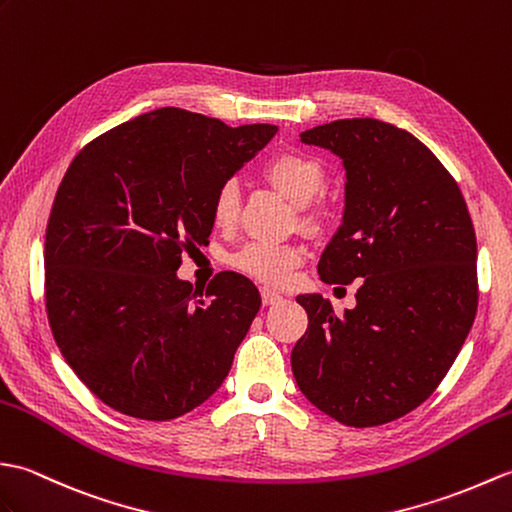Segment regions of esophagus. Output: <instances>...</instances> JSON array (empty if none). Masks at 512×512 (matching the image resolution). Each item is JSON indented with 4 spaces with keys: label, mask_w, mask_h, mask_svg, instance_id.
I'll list each match as a JSON object with an SVG mask.
<instances>
[{
    "label": "esophagus",
    "mask_w": 512,
    "mask_h": 512,
    "mask_svg": "<svg viewBox=\"0 0 512 512\" xmlns=\"http://www.w3.org/2000/svg\"><path fill=\"white\" fill-rule=\"evenodd\" d=\"M260 295H263V304H265V306L278 304V302L282 300V295H280L278 291H274V289H269V287H263V289H260Z\"/></svg>",
    "instance_id": "1"
}]
</instances>
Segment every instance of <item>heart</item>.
Listing matches in <instances>:
<instances>
[{"instance_id": "1", "label": "heart", "mask_w": 512, "mask_h": 512, "mask_svg": "<svg viewBox=\"0 0 512 512\" xmlns=\"http://www.w3.org/2000/svg\"><path fill=\"white\" fill-rule=\"evenodd\" d=\"M265 177L274 184L295 206H309L324 188L326 170L317 157L300 151H287L271 157L265 166ZM238 214V186L236 181H225L212 201V217L219 227H230ZM313 214H306V221H313ZM302 247L291 243L254 241L232 256V265L256 280L269 285L287 282L291 271L300 265Z\"/></svg>"}]
</instances>
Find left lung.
<instances>
[{"mask_svg": "<svg viewBox=\"0 0 512 512\" xmlns=\"http://www.w3.org/2000/svg\"><path fill=\"white\" fill-rule=\"evenodd\" d=\"M346 170L344 214L320 278L350 285L339 317L320 293L298 300L309 328L291 352L300 392L348 427H377L429 399L478 309V245L467 203L438 157L412 133L346 118L300 133Z\"/></svg>", "mask_w": 512, "mask_h": 512, "instance_id": "1", "label": "left lung"}]
</instances>
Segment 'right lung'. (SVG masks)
<instances>
[{"mask_svg": "<svg viewBox=\"0 0 512 512\" xmlns=\"http://www.w3.org/2000/svg\"><path fill=\"white\" fill-rule=\"evenodd\" d=\"M276 131L162 107L89 142L67 168L45 232L48 320L111 410L173 420L223 385L260 293L223 271L201 298L177 269L208 243L217 190Z\"/></svg>", "mask_w": 512, "mask_h": 512, "instance_id": "add662e5", "label": "right lung"}]
</instances>
